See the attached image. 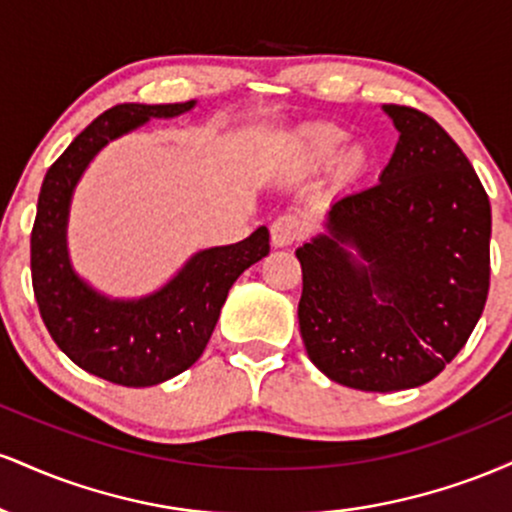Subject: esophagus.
<instances>
[{
    "mask_svg": "<svg viewBox=\"0 0 512 512\" xmlns=\"http://www.w3.org/2000/svg\"><path fill=\"white\" fill-rule=\"evenodd\" d=\"M305 231V223L298 214H281L279 219L272 223V245L274 248H286L301 240Z\"/></svg>",
    "mask_w": 512,
    "mask_h": 512,
    "instance_id": "obj_1",
    "label": "esophagus"
}]
</instances>
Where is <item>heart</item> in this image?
<instances>
[{
  "label": "heart",
  "mask_w": 512,
  "mask_h": 512,
  "mask_svg": "<svg viewBox=\"0 0 512 512\" xmlns=\"http://www.w3.org/2000/svg\"><path fill=\"white\" fill-rule=\"evenodd\" d=\"M346 139H349V134L334 125H315L303 132L305 151L317 161H332L344 149ZM363 168H366V151L356 146L344 156V170L346 173H361Z\"/></svg>",
  "instance_id": "b5f03b06"
}]
</instances>
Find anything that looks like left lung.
<instances>
[{
	"instance_id": "left-lung-1",
	"label": "left lung",
	"mask_w": 512,
	"mask_h": 512,
	"mask_svg": "<svg viewBox=\"0 0 512 512\" xmlns=\"http://www.w3.org/2000/svg\"><path fill=\"white\" fill-rule=\"evenodd\" d=\"M399 142L380 180L346 192L296 250L298 325L334 383L395 392L433 380L477 327L491 279V204L433 117L383 105Z\"/></svg>"
}]
</instances>
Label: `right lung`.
I'll use <instances>...</instances> for the list:
<instances>
[{"mask_svg": "<svg viewBox=\"0 0 512 512\" xmlns=\"http://www.w3.org/2000/svg\"><path fill=\"white\" fill-rule=\"evenodd\" d=\"M195 101L105 110L52 163L38 197L31 233V276L50 337L79 368L125 387L175 378L202 356L233 281L269 255V231L190 257L163 289L137 301H113L79 279L67 255V219L74 187L105 144L151 117H175Z\"/></svg>", "mask_w": 512, "mask_h": 512, "instance_id": "right-lung-1", "label": "right lung"}]
</instances>
